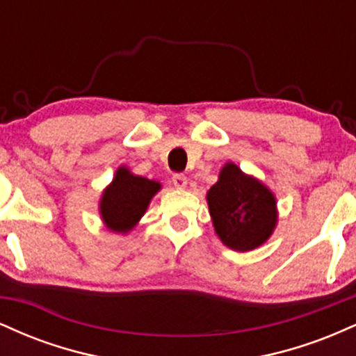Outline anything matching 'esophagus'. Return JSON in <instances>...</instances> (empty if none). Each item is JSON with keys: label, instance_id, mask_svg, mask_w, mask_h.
<instances>
[{"label": "esophagus", "instance_id": "obj_1", "mask_svg": "<svg viewBox=\"0 0 356 356\" xmlns=\"http://www.w3.org/2000/svg\"><path fill=\"white\" fill-rule=\"evenodd\" d=\"M172 184L177 189H184L187 186V177L184 174H174L172 175Z\"/></svg>", "mask_w": 356, "mask_h": 356}]
</instances>
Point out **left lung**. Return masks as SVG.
<instances>
[{"label": "left lung", "mask_w": 356, "mask_h": 356, "mask_svg": "<svg viewBox=\"0 0 356 356\" xmlns=\"http://www.w3.org/2000/svg\"><path fill=\"white\" fill-rule=\"evenodd\" d=\"M207 204L218 236L234 251H251L271 236L276 226V201L269 189L226 164L207 192Z\"/></svg>", "instance_id": "8db88e82"}]
</instances>
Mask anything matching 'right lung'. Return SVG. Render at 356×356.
<instances>
[{
  "label": "right lung",
  "mask_w": 356,
  "mask_h": 356,
  "mask_svg": "<svg viewBox=\"0 0 356 356\" xmlns=\"http://www.w3.org/2000/svg\"><path fill=\"white\" fill-rule=\"evenodd\" d=\"M161 189V184L118 169L113 182L104 192L100 204L102 219L108 229L127 232L144 216L152 195Z\"/></svg>",
  "instance_id": "right-lung-1"
}]
</instances>
